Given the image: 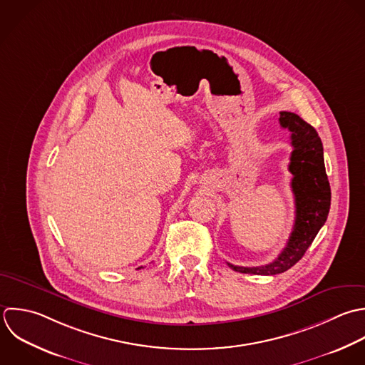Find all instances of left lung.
Returning <instances> with one entry per match:
<instances>
[{
  "label": "left lung",
  "mask_w": 365,
  "mask_h": 365,
  "mask_svg": "<svg viewBox=\"0 0 365 365\" xmlns=\"http://www.w3.org/2000/svg\"><path fill=\"white\" fill-rule=\"evenodd\" d=\"M282 128L292 132L293 152L289 170L293 175L292 190L296 203L293 232L276 260L257 267L229 264L239 273L274 276L293 267L307 252L320 229L324 226L331 203V189L324 166L323 143L317 130L293 112H280Z\"/></svg>",
  "instance_id": "left-lung-1"
}]
</instances>
